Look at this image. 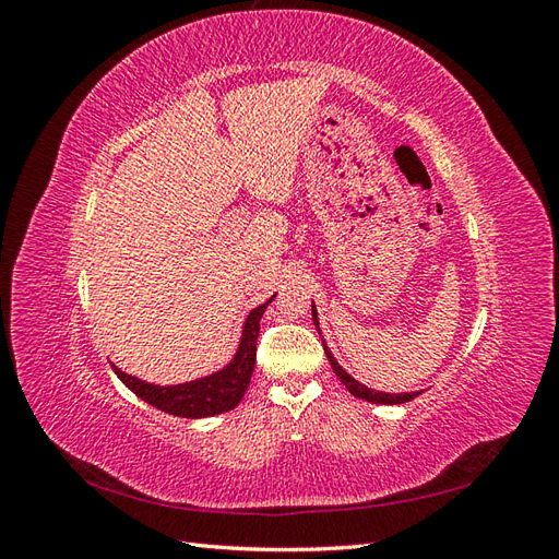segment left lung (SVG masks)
Wrapping results in <instances>:
<instances>
[{
	"label": "left lung",
	"mask_w": 559,
	"mask_h": 559,
	"mask_svg": "<svg viewBox=\"0 0 559 559\" xmlns=\"http://www.w3.org/2000/svg\"><path fill=\"white\" fill-rule=\"evenodd\" d=\"M312 319H314V324H317V329H319V321H317V308L312 306ZM324 352H326V357H329V361H331V368H333V373L341 378V382L347 386V392L349 394H354V396H359V399H364V401H370V403H382V405H396V403H408V401H413L415 396H419V392H408V394H384V392H376V389H368V386H364L361 382H357L354 380L347 370H343L341 368V364H337L335 359H333V354L329 352V347L324 345Z\"/></svg>",
	"instance_id": "obj_1"
}]
</instances>
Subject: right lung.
I'll list each match as a JSON object with an SVG mask.
<instances>
[{"label":"right lung","mask_w":559,"mask_h":559,"mask_svg":"<svg viewBox=\"0 0 559 559\" xmlns=\"http://www.w3.org/2000/svg\"><path fill=\"white\" fill-rule=\"evenodd\" d=\"M267 302L249 312L242 329V341H240L238 354H235V359L224 370H218L214 376L200 378L193 382H183V384H173V386L148 384L123 373V370L114 368L116 376L121 378V382L128 389H132L140 399H144L146 403H151L154 408L163 413H170L177 417H191V419L228 413L242 401L249 386L253 364H257V337L261 331V317L267 308Z\"/></svg>","instance_id":"add662e5"}]
</instances>
